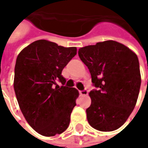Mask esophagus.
<instances>
[{
  "mask_svg": "<svg viewBox=\"0 0 148 148\" xmlns=\"http://www.w3.org/2000/svg\"><path fill=\"white\" fill-rule=\"evenodd\" d=\"M88 91L87 90H80V95H82V96H84V95H88Z\"/></svg>",
  "mask_w": 148,
  "mask_h": 148,
  "instance_id": "34e87169",
  "label": "esophagus"
}]
</instances>
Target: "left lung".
Returning a JSON list of instances; mask_svg holds the SVG:
<instances>
[{
    "label": "left lung",
    "instance_id": "1",
    "mask_svg": "<svg viewBox=\"0 0 148 148\" xmlns=\"http://www.w3.org/2000/svg\"><path fill=\"white\" fill-rule=\"evenodd\" d=\"M78 55L97 88L89 93L88 123L101 131L117 130L126 122L138 101L141 83L138 56L110 40L81 47Z\"/></svg>",
    "mask_w": 148,
    "mask_h": 148
}]
</instances>
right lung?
<instances>
[{
  "mask_svg": "<svg viewBox=\"0 0 148 148\" xmlns=\"http://www.w3.org/2000/svg\"><path fill=\"white\" fill-rule=\"evenodd\" d=\"M76 54L75 47L38 40L17 56L14 79L16 97L29 125L41 135L60 134L69 126L79 92L74 88L59 87L57 81L64 84L61 72Z\"/></svg>",
  "mask_w": 148,
  "mask_h": 148,
  "instance_id": "right-lung-1",
  "label": "right lung"
}]
</instances>
